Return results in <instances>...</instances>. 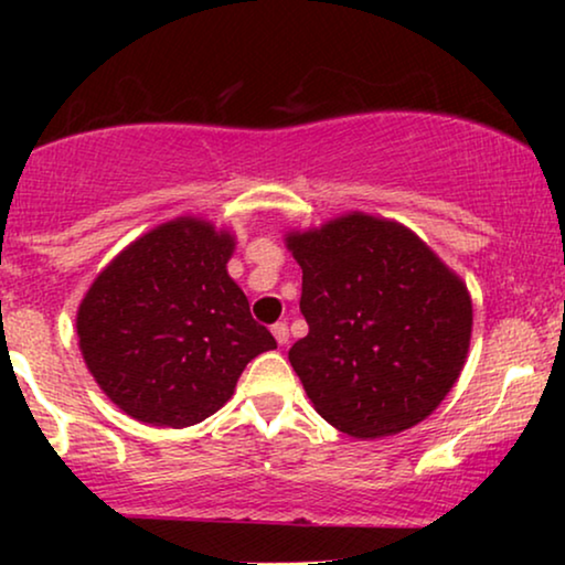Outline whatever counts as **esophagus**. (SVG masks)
<instances>
[{
	"label": "esophagus",
	"instance_id": "esophagus-1",
	"mask_svg": "<svg viewBox=\"0 0 565 565\" xmlns=\"http://www.w3.org/2000/svg\"><path fill=\"white\" fill-rule=\"evenodd\" d=\"M273 334H275V339H277V344H288V339H290L288 323L277 321V323H275V327H273Z\"/></svg>",
	"mask_w": 565,
	"mask_h": 565
}]
</instances>
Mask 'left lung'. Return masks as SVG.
Listing matches in <instances>:
<instances>
[{"instance_id": "8db88e82", "label": "left lung", "mask_w": 565, "mask_h": 565, "mask_svg": "<svg viewBox=\"0 0 565 565\" xmlns=\"http://www.w3.org/2000/svg\"><path fill=\"white\" fill-rule=\"evenodd\" d=\"M308 334L288 360L316 412L344 435L388 437L435 412L466 365V282L396 221L347 213L290 231Z\"/></svg>"}]
</instances>
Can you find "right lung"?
I'll use <instances>...</instances> for the list:
<instances>
[{
  "instance_id": "right-lung-1",
  "label": "right lung",
  "mask_w": 565,
  "mask_h": 565,
  "mask_svg": "<svg viewBox=\"0 0 565 565\" xmlns=\"http://www.w3.org/2000/svg\"><path fill=\"white\" fill-rule=\"evenodd\" d=\"M234 236L174 218L128 244L76 311L79 350L105 396L151 427H192L234 396L238 375L275 350L228 277Z\"/></svg>"
}]
</instances>
